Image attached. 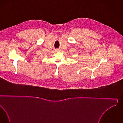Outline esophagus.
Listing matches in <instances>:
<instances>
[{"label":"esophagus","instance_id":"esophagus-1","mask_svg":"<svg viewBox=\"0 0 123 123\" xmlns=\"http://www.w3.org/2000/svg\"><path fill=\"white\" fill-rule=\"evenodd\" d=\"M59 51H60V50H59V49H56V51H57V52H59Z\"/></svg>","mask_w":123,"mask_h":123}]
</instances>
